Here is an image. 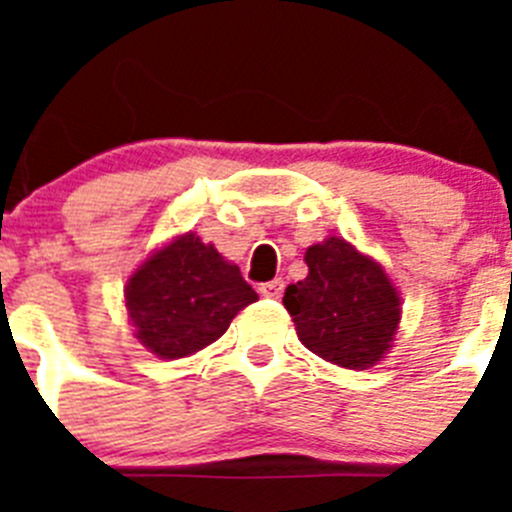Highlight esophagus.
Masks as SVG:
<instances>
[{
	"label": "esophagus",
	"mask_w": 512,
	"mask_h": 512,
	"mask_svg": "<svg viewBox=\"0 0 512 512\" xmlns=\"http://www.w3.org/2000/svg\"><path fill=\"white\" fill-rule=\"evenodd\" d=\"M259 292L264 297H269V300H279V297H282V292H284V282H282V279H271V282L261 284Z\"/></svg>",
	"instance_id": "1"
}]
</instances>
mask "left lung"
I'll return each mask as SVG.
<instances>
[{"mask_svg": "<svg viewBox=\"0 0 512 512\" xmlns=\"http://www.w3.org/2000/svg\"><path fill=\"white\" fill-rule=\"evenodd\" d=\"M307 277L289 284L284 307L297 338L320 359L343 369H369L392 348L400 295L382 264L338 235L305 251Z\"/></svg>", "mask_w": 512, "mask_h": 512, "instance_id": "left-lung-1", "label": "left lung"}]
</instances>
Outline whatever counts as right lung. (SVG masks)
<instances>
[{"mask_svg":"<svg viewBox=\"0 0 512 512\" xmlns=\"http://www.w3.org/2000/svg\"><path fill=\"white\" fill-rule=\"evenodd\" d=\"M256 300L241 269L194 233L153 251L125 287L135 338L161 359H184L215 343Z\"/></svg>","mask_w":512,"mask_h":512,"instance_id":"add662e5","label":"right lung"}]
</instances>
